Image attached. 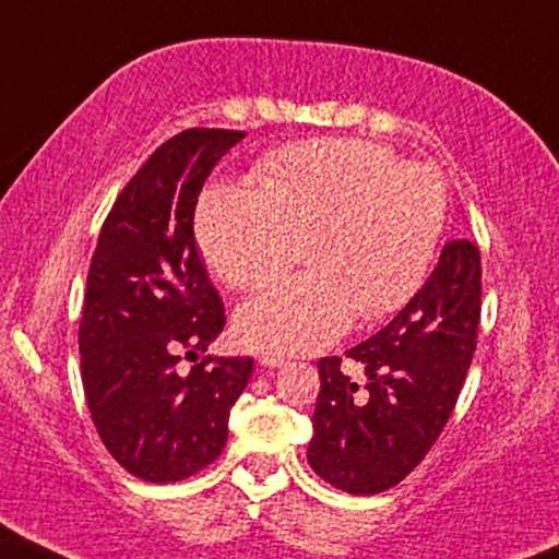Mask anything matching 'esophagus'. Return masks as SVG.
<instances>
[{
    "label": "esophagus",
    "instance_id": "esophagus-1",
    "mask_svg": "<svg viewBox=\"0 0 559 559\" xmlns=\"http://www.w3.org/2000/svg\"><path fill=\"white\" fill-rule=\"evenodd\" d=\"M260 366H265V369H281V366L286 364L284 356H275V353H263V356L258 358Z\"/></svg>",
    "mask_w": 559,
    "mask_h": 559
}]
</instances>
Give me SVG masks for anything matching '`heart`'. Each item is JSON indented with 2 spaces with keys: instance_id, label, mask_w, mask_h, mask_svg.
<instances>
[{
  "instance_id": "b5f03b06",
  "label": "heart",
  "mask_w": 559,
  "mask_h": 559,
  "mask_svg": "<svg viewBox=\"0 0 559 559\" xmlns=\"http://www.w3.org/2000/svg\"><path fill=\"white\" fill-rule=\"evenodd\" d=\"M258 175L263 188L216 182L203 193V258L229 286L258 288L292 267L307 239L312 271L242 304L237 332L247 345L320 350L358 312L379 320L420 292L447 218L436 169L377 141L317 139L271 154Z\"/></svg>"
}]
</instances>
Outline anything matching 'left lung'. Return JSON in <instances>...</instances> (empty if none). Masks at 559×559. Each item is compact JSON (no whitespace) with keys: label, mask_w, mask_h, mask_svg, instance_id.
<instances>
[{"label":"left lung","mask_w":559,"mask_h":559,"mask_svg":"<svg viewBox=\"0 0 559 559\" xmlns=\"http://www.w3.org/2000/svg\"><path fill=\"white\" fill-rule=\"evenodd\" d=\"M483 265L469 239H454L394 320L345 356L361 364L358 386L343 358H320L309 467L337 490L377 496L402 483L447 426L477 348Z\"/></svg>","instance_id":"obj_1"}]
</instances>
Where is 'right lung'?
I'll return each instance as SVG.
<instances>
[{"label":"right lung","mask_w":559,"mask_h":559,"mask_svg":"<svg viewBox=\"0 0 559 559\" xmlns=\"http://www.w3.org/2000/svg\"><path fill=\"white\" fill-rule=\"evenodd\" d=\"M242 131L167 139L121 190L97 237L80 322L82 384L105 449L133 477L178 483L222 454L252 358L206 353L227 324L193 235L195 203ZM198 358V356H195Z\"/></svg>","instance_id":"obj_1"}]
</instances>
